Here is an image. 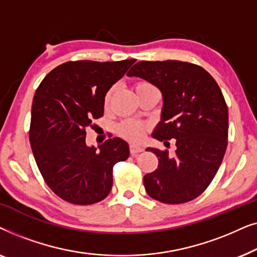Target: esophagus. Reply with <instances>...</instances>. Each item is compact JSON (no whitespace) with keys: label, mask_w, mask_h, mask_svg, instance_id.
<instances>
[{"label":"esophagus","mask_w":257,"mask_h":257,"mask_svg":"<svg viewBox=\"0 0 257 257\" xmlns=\"http://www.w3.org/2000/svg\"><path fill=\"white\" fill-rule=\"evenodd\" d=\"M144 149L142 146H138V145H130V153L132 154V156H136V154H138L140 152H143Z\"/></svg>","instance_id":"esophagus-1"}]
</instances>
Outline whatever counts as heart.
Returning a JSON list of instances; mask_svg holds the SVG:
<instances>
[{
    "instance_id": "heart-1",
    "label": "heart",
    "mask_w": 257,
    "mask_h": 257,
    "mask_svg": "<svg viewBox=\"0 0 257 257\" xmlns=\"http://www.w3.org/2000/svg\"><path fill=\"white\" fill-rule=\"evenodd\" d=\"M153 85L149 82H145V80H142V82L136 83L135 85V90L137 94L143 92V91L149 90V89H153ZM114 89L111 87L110 90L105 93L104 97V106L107 107L110 105L112 94H113ZM117 132L118 135L122 137V138L131 140V142H139L140 139L143 138L144 132H145V126L143 124H140L138 121L131 120V119H126V120H122L120 124L117 126Z\"/></svg>"
}]
</instances>
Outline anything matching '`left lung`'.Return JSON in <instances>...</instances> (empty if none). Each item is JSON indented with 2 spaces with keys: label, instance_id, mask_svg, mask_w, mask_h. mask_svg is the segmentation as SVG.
I'll return each mask as SVG.
<instances>
[{
  "label": "left lung",
  "instance_id": "8db88e82",
  "mask_svg": "<svg viewBox=\"0 0 257 257\" xmlns=\"http://www.w3.org/2000/svg\"><path fill=\"white\" fill-rule=\"evenodd\" d=\"M128 76L152 83L161 91V121L153 137L170 144L167 150L147 149L159 164L144 177L151 198L167 205L191 201L215 177L228 144V107L215 79L200 65L181 61L138 62Z\"/></svg>",
  "mask_w": 257,
  "mask_h": 257
}]
</instances>
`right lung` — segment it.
I'll list each match as a JSON object with an SVG mask.
<instances>
[{
    "label": "right lung",
    "instance_id": "obj_1",
    "mask_svg": "<svg viewBox=\"0 0 257 257\" xmlns=\"http://www.w3.org/2000/svg\"><path fill=\"white\" fill-rule=\"evenodd\" d=\"M136 59L70 61L48 73L35 92L29 140L37 167L52 192L66 202L87 206L104 200L112 172L128 158V145L112 138L87 147L86 127L104 114L105 93Z\"/></svg>",
    "mask_w": 257,
    "mask_h": 257
}]
</instances>
